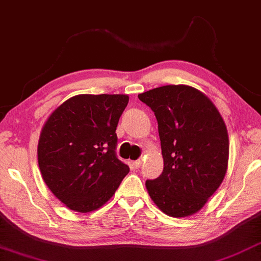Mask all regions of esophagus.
Segmentation results:
<instances>
[{"mask_svg": "<svg viewBox=\"0 0 261 261\" xmlns=\"http://www.w3.org/2000/svg\"><path fill=\"white\" fill-rule=\"evenodd\" d=\"M133 166H134V168H136V170H138V168H140V166H141V161L133 162Z\"/></svg>", "mask_w": 261, "mask_h": 261, "instance_id": "1", "label": "esophagus"}]
</instances>
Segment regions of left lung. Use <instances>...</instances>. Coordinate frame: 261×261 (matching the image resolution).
Segmentation results:
<instances>
[{
    "label": "left lung",
    "mask_w": 261,
    "mask_h": 261,
    "mask_svg": "<svg viewBox=\"0 0 261 261\" xmlns=\"http://www.w3.org/2000/svg\"><path fill=\"white\" fill-rule=\"evenodd\" d=\"M154 112L164 170L145 187L154 204L173 218L198 212L226 175L229 140L211 99L186 85H170L139 95Z\"/></svg>",
    "instance_id": "8db88e82"
}]
</instances>
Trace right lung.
I'll return each mask as SVG.
<instances>
[{"instance_id":"add662e5","label":"right lung","mask_w":261,"mask_h":261,"mask_svg":"<svg viewBox=\"0 0 261 261\" xmlns=\"http://www.w3.org/2000/svg\"><path fill=\"white\" fill-rule=\"evenodd\" d=\"M127 95L82 94L50 114L38 162L51 193L73 211H95L112 197L129 167L116 153V129Z\"/></svg>"}]
</instances>
